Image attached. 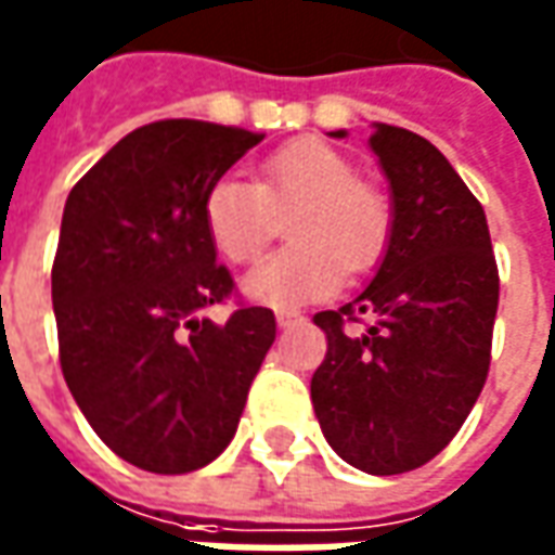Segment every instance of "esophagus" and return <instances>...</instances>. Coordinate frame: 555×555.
Returning <instances> with one entry per match:
<instances>
[{
  "mask_svg": "<svg viewBox=\"0 0 555 555\" xmlns=\"http://www.w3.org/2000/svg\"><path fill=\"white\" fill-rule=\"evenodd\" d=\"M297 319H304V315H300V312H294V309H279L276 312L279 327H288L292 322H297Z\"/></svg>",
  "mask_w": 555,
  "mask_h": 555,
  "instance_id": "34e87169",
  "label": "esophagus"
}]
</instances>
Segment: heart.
Returning <instances> with one entry per match:
<instances>
[{
	"label": "heart",
	"mask_w": 555,
	"mask_h": 555,
	"mask_svg": "<svg viewBox=\"0 0 555 555\" xmlns=\"http://www.w3.org/2000/svg\"><path fill=\"white\" fill-rule=\"evenodd\" d=\"M294 246L270 255L246 276V294L267 307L325 300L343 285V270H371L391 233V206L376 184L358 176L352 157L322 139H294L258 167V182L221 176L203 197V224L215 251L251 263L292 215Z\"/></svg>",
	"instance_id": "b5f03b06"
}]
</instances>
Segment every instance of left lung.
Returning a JSON list of instances; mask_svg holds the SVG:
<instances>
[{
  "label": "left lung",
  "mask_w": 555,
  "mask_h": 555,
  "mask_svg": "<svg viewBox=\"0 0 555 555\" xmlns=\"http://www.w3.org/2000/svg\"><path fill=\"white\" fill-rule=\"evenodd\" d=\"M371 149L395 199L388 251L356 300L312 315L327 337L312 406L340 459L391 477L431 462L477 404L499 263L480 199L428 139L376 124Z\"/></svg>",
  "instance_id": "left-lung-1"
}]
</instances>
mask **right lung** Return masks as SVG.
I'll return each instance as SVG.
<instances>
[{
  "instance_id": "right-lung-1",
  "label": "right lung",
  "mask_w": 555,
  "mask_h": 555,
  "mask_svg": "<svg viewBox=\"0 0 555 555\" xmlns=\"http://www.w3.org/2000/svg\"><path fill=\"white\" fill-rule=\"evenodd\" d=\"M263 133L169 118L127 133L75 182L51 267L60 367L90 428L124 462L188 474L228 447L276 315L236 304L203 197Z\"/></svg>"
}]
</instances>
